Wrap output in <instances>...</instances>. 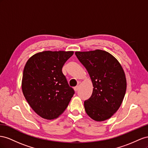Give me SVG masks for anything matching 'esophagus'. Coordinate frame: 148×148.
I'll return each mask as SVG.
<instances>
[{
  "instance_id": "34e87169",
  "label": "esophagus",
  "mask_w": 148,
  "mask_h": 148,
  "mask_svg": "<svg viewBox=\"0 0 148 148\" xmlns=\"http://www.w3.org/2000/svg\"><path fill=\"white\" fill-rule=\"evenodd\" d=\"M74 90H75V92H77V91L78 90V89H79V86L75 87L74 88Z\"/></svg>"
}]
</instances>
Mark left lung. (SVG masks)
<instances>
[{
	"instance_id": "left-lung-1",
	"label": "left lung",
	"mask_w": 148,
	"mask_h": 148,
	"mask_svg": "<svg viewBox=\"0 0 148 148\" xmlns=\"http://www.w3.org/2000/svg\"><path fill=\"white\" fill-rule=\"evenodd\" d=\"M75 54L87 69L94 87L91 97L84 102L87 114L97 121L109 119L120 108L126 93L123 67L115 57L103 50Z\"/></svg>"
}]
</instances>
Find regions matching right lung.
Masks as SVG:
<instances>
[{
	"label": "right lung",
	"mask_w": 148,
	"mask_h": 148,
	"mask_svg": "<svg viewBox=\"0 0 148 148\" xmlns=\"http://www.w3.org/2000/svg\"><path fill=\"white\" fill-rule=\"evenodd\" d=\"M74 51H45L28 59L23 69L22 89L25 99L36 114L55 119L64 112L74 90L62 72Z\"/></svg>",
	"instance_id": "right-lung-1"
}]
</instances>
